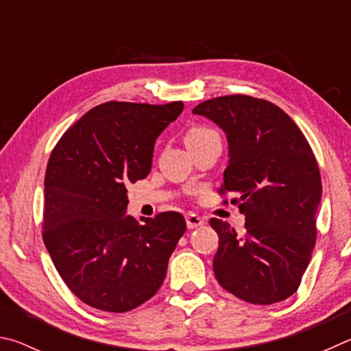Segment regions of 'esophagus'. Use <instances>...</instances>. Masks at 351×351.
<instances>
[{"instance_id": "34e87169", "label": "esophagus", "mask_w": 351, "mask_h": 351, "mask_svg": "<svg viewBox=\"0 0 351 351\" xmlns=\"http://www.w3.org/2000/svg\"><path fill=\"white\" fill-rule=\"evenodd\" d=\"M205 222H204V219L202 217H199L197 214H188L186 216V226L189 230H195V228H199V226H202L204 225Z\"/></svg>"}]
</instances>
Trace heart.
Instances as JSON below:
<instances>
[{
    "label": "heart",
    "instance_id": "1",
    "mask_svg": "<svg viewBox=\"0 0 351 351\" xmlns=\"http://www.w3.org/2000/svg\"><path fill=\"white\" fill-rule=\"evenodd\" d=\"M217 132L213 131V129L206 128V126H200V125H195L191 126L186 131L185 134V143L188 147H194L200 143H204L205 140H208L213 135H216Z\"/></svg>",
    "mask_w": 351,
    "mask_h": 351
}]
</instances>
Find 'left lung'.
<instances>
[{"label":"left lung","instance_id":"left-lung-1","mask_svg":"<svg viewBox=\"0 0 351 351\" xmlns=\"http://www.w3.org/2000/svg\"><path fill=\"white\" fill-rule=\"evenodd\" d=\"M194 114L223 129L230 162L219 194L232 193L245 214V232L220 219L213 268L226 291L245 302L269 305L298 291L315 250L321 172L305 135L284 110L262 98H210ZM228 204V200H223Z\"/></svg>","mask_w":351,"mask_h":351}]
</instances>
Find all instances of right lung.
<instances>
[{
  "mask_svg": "<svg viewBox=\"0 0 351 351\" xmlns=\"http://www.w3.org/2000/svg\"><path fill=\"white\" fill-rule=\"evenodd\" d=\"M183 101H108L61 135L45 177L43 241L61 279L86 305L126 313L163 284L168 261L186 231L180 213L140 225L126 216L129 183L145 179L160 132Z\"/></svg>",
  "mask_w": 351,
  "mask_h": 351,
  "instance_id": "add662e5",
  "label": "right lung"
}]
</instances>
